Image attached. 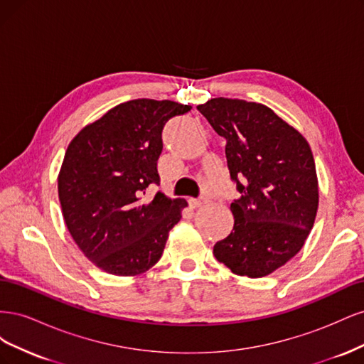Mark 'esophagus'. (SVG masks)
Listing matches in <instances>:
<instances>
[{
    "label": "esophagus",
    "instance_id": "1",
    "mask_svg": "<svg viewBox=\"0 0 364 364\" xmlns=\"http://www.w3.org/2000/svg\"><path fill=\"white\" fill-rule=\"evenodd\" d=\"M190 203H191L193 208H199L203 203H206V199H205V197H193V199H190Z\"/></svg>",
    "mask_w": 364,
    "mask_h": 364
}]
</instances>
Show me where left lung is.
I'll list each match as a JSON object with an SVG mask.
<instances>
[{
	"label": "left lung",
	"mask_w": 364,
	"mask_h": 364,
	"mask_svg": "<svg viewBox=\"0 0 364 364\" xmlns=\"http://www.w3.org/2000/svg\"><path fill=\"white\" fill-rule=\"evenodd\" d=\"M226 139L234 229L214 246L215 258L240 277L262 278L290 261L305 243L318 206L316 164L306 139L270 107L211 98L197 106Z\"/></svg>",
	"instance_id": "obj_1"
}]
</instances>
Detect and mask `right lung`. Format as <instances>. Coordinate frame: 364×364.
I'll return each instance as SVG.
<instances>
[{"label": "right lung", "instance_id": "right-lung-1", "mask_svg": "<svg viewBox=\"0 0 364 364\" xmlns=\"http://www.w3.org/2000/svg\"><path fill=\"white\" fill-rule=\"evenodd\" d=\"M191 109L170 100L121 103L85 126L65 153L58 178L63 220L75 245L98 269L117 277L147 272L162 257L185 199L156 193L162 129Z\"/></svg>", "mask_w": 364, "mask_h": 364}]
</instances>
